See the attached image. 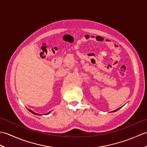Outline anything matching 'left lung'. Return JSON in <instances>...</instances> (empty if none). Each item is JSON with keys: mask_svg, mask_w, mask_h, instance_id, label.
I'll list each match as a JSON object with an SVG mask.
<instances>
[{"mask_svg": "<svg viewBox=\"0 0 147 147\" xmlns=\"http://www.w3.org/2000/svg\"><path fill=\"white\" fill-rule=\"evenodd\" d=\"M119 109H121V107L120 108H119V109H116V110H115V111H112V112H115V111H117V110H119Z\"/></svg>", "mask_w": 147, "mask_h": 147, "instance_id": "1", "label": "left lung"}]
</instances>
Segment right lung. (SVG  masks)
<instances>
[{
  "mask_svg": "<svg viewBox=\"0 0 147 147\" xmlns=\"http://www.w3.org/2000/svg\"><path fill=\"white\" fill-rule=\"evenodd\" d=\"M28 109V111L30 112H32V114H35V115H42V114H37V113H35V112H34L33 111H32V110H30V109ZM50 112H49V113L47 114H49V113H50ZM47 115V114H46Z\"/></svg>",
  "mask_w": 147,
  "mask_h": 147,
  "instance_id": "add662e5",
  "label": "right lung"
}]
</instances>
